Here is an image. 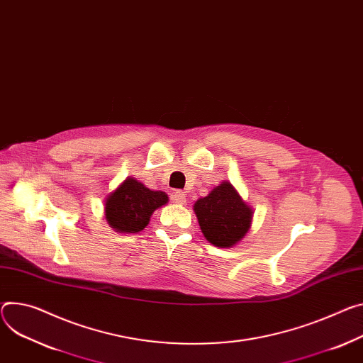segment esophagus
<instances>
[{
    "mask_svg": "<svg viewBox=\"0 0 363 363\" xmlns=\"http://www.w3.org/2000/svg\"><path fill=\"white\" fill-rule=\"evenodd\" d=\"M172 200L175 203H178V204H185L186 203V196H185V194L182 191L177 189V191L172 192Z\"/></svg>",
    "mask_w": 363,
    "mask_h": 363,
    "instance_id": "34e87169",
    "label": "esophagus"
}]
</instances>
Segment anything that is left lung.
Returning <instances> with one entry per match:
<instances>
[{"instance_id":"8db88e82","label":"left lung","mask_w":363,"mask_h":363,"mask_svg":"<svg viewBox=\"0 0 363 363\" xmlns=\"http://www.w3.org/2000/svg\"><path fill=\"white\" fill-rule=\"evenodd\" d=\"M194 211L204 238L217 247H232L249 232L252 208L236 188L224 181L204 199L196 200Z\"/></svg>"}]
</instances>
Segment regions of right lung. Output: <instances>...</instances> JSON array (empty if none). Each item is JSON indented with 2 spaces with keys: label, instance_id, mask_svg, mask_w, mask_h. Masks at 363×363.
<instances>
[{
  "label": "right lung",
  "instance_id": "add662e5",
  "mask_svg": "<svg viewBox=\"0 0 363 363\" xmlns=\"http://www.w3.org/2000/svg\"><path fill=\"white\" fill-rule=\"evenodd\" d=\"M168 203L163 191H152L135 178H127L106 199V218L118 233H139L155 210Z\"/></svg>",
  "mask_w": 363,
  "mask_h": 363
}]
</instances>
